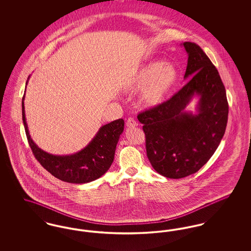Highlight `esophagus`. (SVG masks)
Here are the masks:
<instances>
[{
    "label": "esophagus",
    "mask_w": 251,
    "mask_h": 251,
    "mask_svg": "<svg viewBox=\"0 0 251 251\" xmlns=\"http://www.w3.org/2000/svg\"><path fill=\"white\" fill-rule=\"evenodd\" d=\"M126 125H127L128 128H134V127L137 126V122L133 120V119L130 118V119H128V120H127Z\"/></svg>",
    "instance_id": "esophagus-1"
}]
</instances>
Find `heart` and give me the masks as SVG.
Segmentation results:
<instances>
[{
  "mask_svg": "<svg viewBox=\"0 0 251 251\" xmlns=\"http://www.w3.org/2000/svg\"><path fill=\"white\" fill-rule=\"evenodd\" d=\"M179 80V72L172 64L151 61L131 72L126 78L125 88L131 92L142 90L139 101L145 108L162 104Z\"/></svg>",
  "mask_w": 251,
  "mask_h": 251,
  "instance_id": "1",
  "label": "heart"
}]
</instances>
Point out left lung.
Wrapping results in <instances>:
<instances>
[{"label": "left lung", "instance_id": "1", "mask_svg": "<svg viewBox=\"0 0 251 251\" xmlns=\"http://www.w3.org/2000/svg\"><path fill=\"white\" fill-rule=\"evenodd\" d=\"M189 82L159 106L141 112L147 156L156 171L180 179L199 171L215 153L227 127L226 89L216 68L199 45L184 42ZM195 95L197 113L184 109Z\"/></svg>", "mask_w": 251, "mask_h": 251}]
</instances>
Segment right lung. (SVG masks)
<instances>
[{
    "label": "right lung",
    "instance_id": "1",
    "mask_svg": "<svg viewBox=\"0 0 251 251\" xmlns=\"http://www.w3.org/2000/svg\"><path fill=\"white\" fill-rule=\"evenodd\" d=\"M27 84V83H26ZM23 98V121L28 143L40 165L55 178L71 183H86L101 177L111 167L124 120H114L100 127L94 138L81 151L72 155H52L32 140L28 131Z\"/></svg>",
    "mask_w": 251,
    "mask_h": 251
}]
</instances>
